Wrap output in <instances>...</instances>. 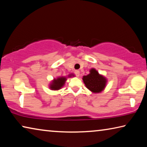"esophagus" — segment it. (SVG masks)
<instances>
[{"instance_id":"1","label":"esophagus","mask_w":147,"mask_h":147,"mask_svg":"<svg viewBox=\"0 0 147 147\" xmlns=\"http://www.w3.org/2000/svg\"><path fill=\"white\" fill-rule=\"evenodd\" d=\"M74 74L76 76H80V71L78 70H76L74 71Z\"/></svg>"}]
</instances>
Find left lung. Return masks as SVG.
<instances>
[{
    "label": "left lung",
    "instance_id": "obj_1",
    "mask_svg": "<svg viewBox=\"0 0 147 147\" xmlns=\"http://www.w3.org/2000/svg\"><path fill=\"white\" fill-rule=\"evenodd\" d=\"M83 80L87 88L93 93H99L106 86V80L103 76L100 75L94 69H91L90 73L83 76Z\"/></svg>",
    "mask_w": 147,
    "mask_h": 147
}]
</instances>
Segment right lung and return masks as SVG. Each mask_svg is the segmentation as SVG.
<instances>
[{
	"mask_svg": "<svg viewBox=\"0 0 147 147\" xmlns=\"http://www.w3.org/2000/svg\"><path fill=\"white\" fill-rule=\"evenodd\" d=\"M71 76L72 75H69V76ZM66 80V78H65V77L63 76L59 77V78H58L57 79H54L53 81V82L51 84L50 88L53 89V90H58V89H60L61 87L64 85Z\"/></svg>",
	"mask_w": 147,
	"mask_h": 147,
	"instance_id": "add662e5",
	"label": "right lung"
}]
</instances>
